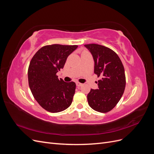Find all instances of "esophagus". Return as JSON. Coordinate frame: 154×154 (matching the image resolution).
Instances as JSON below:
<instances>
[{
    "mask_svg": "<svg viewBox=\"0 0 154 154\" xmlns=\"http://www.w3.org/2000/svg\"><path fill=\"white\" fill-rule=\"evenodd\" d=\"M76 85L78 86V87H80V86H82L83 84H82V83H80V82H77L76 83Z\"/></svg>",
    "mask_w": 154,
    "mask_h": 154,
    "instance_id": "1",
    "label": "esophagus"
}]
</instances>
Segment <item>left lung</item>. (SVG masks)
Masks as SVG:
<instances>
[{"instance_id":"obj_1","label":"left lung","mask_w":154,"mask_h":154,"mask_svg":"<svg viewBox=\"0 0 154 154\" xmlns=\"http://www.w3.org/2000/svg\"><path fill=\"white\" fill-rule=\"evenodd\" d=\"M94 61V73L98 80L97 89L91 88L87 95L88 103L101 113L110 111L120 100L125 91L126 78L123 65L114 51L96 44L84 45Z\"/></svg>"}]
</instances>
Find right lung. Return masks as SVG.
Listing matches in <instances>:
<instances>
[{"label": "right lung", "mask_w": 154, "mask_h": 154, "mask_svg": "<svg viewBox=\"0 0 154 154\" xmlns=\"http://www.w3.org/2000/svg\"><path fill=\"white\" fill-rule=\"evenodd\" d=\"M77 48L76 45H45L31 60L27 72L31 91L38 104L50 112H62L72 103L76 83L59 80L57 73Z\"/></svg>", "instance_id": "1"}]
</instances>
